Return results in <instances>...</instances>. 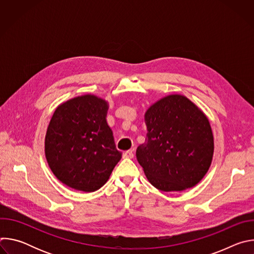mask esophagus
I'll use <instances>...</instances> for the list:
<instances>
[{"label":"esophagus","instance_id":"34e87169","mask_svg":"<svg viewBox=\"0 0 254 254\" xmlns=\"http://www.w3.org/2000/svg\"><path fill=\"white\" fill-rule=\"evenodd\" d=\"M124 158L126 159H132L133 158V152L131 150H128L124 153Z\"/></svg>","mask_w":254,"mask_h":254}]
</instances>
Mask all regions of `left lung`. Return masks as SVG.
<instances>
[{"label": "left lung", "mask_w": 254, "mask_h": 254, "mask_svg": "<svg viewBox=\"0 0 254 254\" xmlns=\"http://www.w3.org/2000/svg\"><path fill=\"white\" fill-rule=\"evenodd\" d=\"M148 133L136 159L149 182L164 192L197 185L208 172L214 139L207 117L186 96L168 95L144 115Z\"/></svg>", "instance_id": "8db88e82"}]
</instances>
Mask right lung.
Returning <instances> with one entry per match:
<instances>
[{
    "label": "right lung",
    "instance_id": "right-lung-1",
    "mask_svg": "<svg viewBox=\"0 0 254 254\" xmlns=\"http://www.w3.org/2000/svg\"><path fill=\"white\" fill-rule=\"evenodd\" d=\"M107 102L85 94L60 104L45 136V156L55 177L66 186L94 192L122 159L106 123Z\"/></svg>",
    "mask_w": 254,
    "mask_h": 254
}]
</instances>
